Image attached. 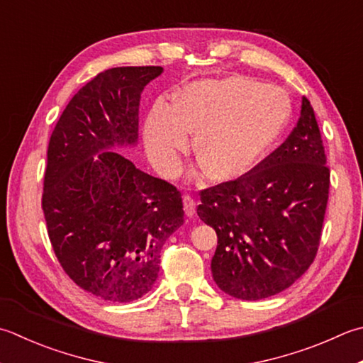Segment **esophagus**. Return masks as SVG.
I'll list each match as a JSON object with an SVG mask.
<instances>
[{
  "label": "esophagus",
  "mask_w": 363,
  "mask_h": 363,
  "mask_svg": "<svg viewBox=\"0 0 363 363\" xmlns=\"http://www.w3.org/2000/svg\"><path fill=\"white\" fill-rule=\"evenodd\" d=\"M182 200H184V211H186V216L191 217L196 212V200L189 194L184 195Z\"/></svg>",
  "instance_id": "obj_1"
}]
</instances>
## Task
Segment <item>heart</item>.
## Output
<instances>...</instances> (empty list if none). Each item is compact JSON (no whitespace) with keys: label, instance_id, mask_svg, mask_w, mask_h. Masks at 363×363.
I'll return each instance as SVG.
<instances>
[{"label":"heart","instance_id":"b5f03b06","mask_svg":"<svg viewBox=\"0 0 363 363\" xmlns=\"http://www.w3.org/2000/svg\"><path fill=\"white\" fill-rule=\"evenodd\" d=\"M291 116L283 89L245 77L203 80L182 88L173 105L155 104L145 123L147 154L172 172L195 132L194 155L212 181H231L250 172L271 151Z\"/></svg>","mask_w":363,"mask_h":363}]
</instances>
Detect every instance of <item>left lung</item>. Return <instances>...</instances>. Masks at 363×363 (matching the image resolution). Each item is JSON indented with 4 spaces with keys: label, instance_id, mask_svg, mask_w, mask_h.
<instances>
[{
    "label": "left lung",
    "instance_id": "8db88e82",
    "mask_svg": "<svg viewBox=\"0 0 363 363\" xmlns=\"http://www.w3.org/2000/svg\"><path fill=\"white\" fill-rule=\"evenodd\" d=\"M330 169L313 106L283 145L238 179L200 191L198 216L216 230L212 277L226 294L259 301L281 293L315 261Z\"/></svg>",
    "mask_w": 363,
    "mask_h": 363
}]
</instances>
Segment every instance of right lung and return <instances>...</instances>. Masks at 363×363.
<instances>
[{
	"label": "right lung",
	"instance_id": "1",
	"mask_svg": "<svg viewBox=\"0 0 363 363\" xmlns=\"http://www.w3.org/2000/svg\"><path fill=\"white\" fill-rule=\"evenodd\" d=\"M160 66L113 67L70 99L48 141L42 211L62 271L110 302H132L157 280L160 252L184 223L173 184L105 149L138 137L140 94Z\"/></svg>",
	"mask_w": 363,
	"mask_h": 363
}]
</instances>
